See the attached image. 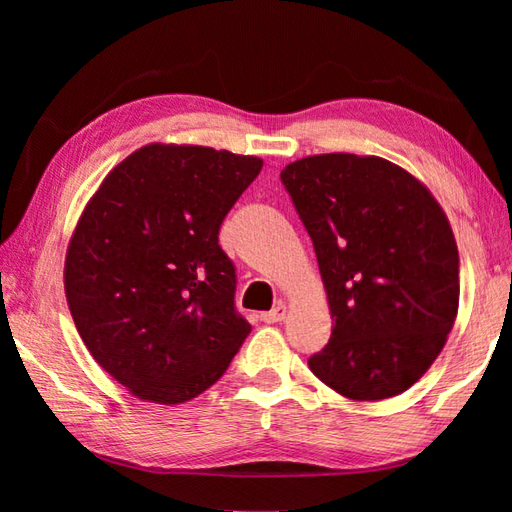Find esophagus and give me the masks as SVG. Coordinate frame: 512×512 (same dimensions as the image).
I'll list each match as a JSON object with an SVG mask.
<instances>
[{"mask_svg": "<svg viewBox=\"0 0 512 512\" xmlns=\"http://www.w3.org/2000/svg\"><path fill=\"white\" fill-rule=\"evenodd\" d=\"M284 317H286V303L284 301H279L273 310L262 312V321L264 323H279Z\"/></svg>", "mask_w": 512, "mask_h": 512, "instance_id": "34e87169", "label": "esophagus"}]
</instances>
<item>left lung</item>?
<instances>
[{
    "instance_id": "obj_1",
    "label": "left lung",
    "mask_w": 512,
    "mask_h": 512,
    "mask_svg": "<svg viewBox=\"0 0 512 512\" xmlns=\"http://www.w3.org/2000/svg\"><path fill=\"white\" fill-rule=\"evenodd\" d=\"M328 290L332 336L312 374L352 400L409 389L447 343L460 257L422 184L376 156L323 154L281 171Z\"/></svg>"
}]
</instances>
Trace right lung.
Listing matches in <instances>:
<instances>
[{"instance_id":"right-lung-1","label":"right lung","mask_w":512,"mask_h":512,"mask_svg":"<svg viewBox=\"0 0 512 512\" xmlns=\"http://www.w3.org/2000/svg\"><path fill=\"white\" fill-rule=\"evenodd\" d=\"M262 167L211 147L147 145L85 206L65 297L94 361L138 398H195L248 336L220 226Z\"/></svg>"}]
</instances>
